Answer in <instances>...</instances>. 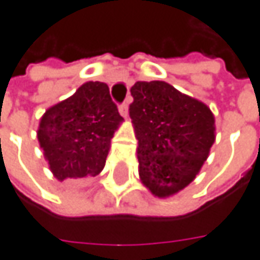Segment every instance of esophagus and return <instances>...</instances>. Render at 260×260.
Here are the masks:
<instances>
[{
	"label": "esophagus",
	"instance_id": "1",
	"mask_svg": "<svg viewBox=\"0 0 260 260\" xmlns=\"http://www.w3.org/2000/svg\"><path fill=\"white\" fill-rule=\"evenodd\" d=\"M118 110H120V114H121L123 117H127V115H128V104H127V102H123V104L118 107Z\"/></svg>",
	"mask_w": 260,
	"mask_h": 260
}]
</instances>
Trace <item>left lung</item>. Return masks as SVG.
<instances>
[{
	"instance_id": "8db88e82",
	"label": "left lung",
	"mask_w": 260,
	"mask_h": 260,
	"mask_svg": "<svg viewBox=\"0 0 260 260\" xmlns=\"http://www.w3.org/2000/svg\"><path fill=\"white\" fill-rule=\"evenodd\" d=\"M130 92L142 183L155 196H171L188 186L206 161L215 140L214 115L165 82H136Z\"/></svg>"
}]
</instances>
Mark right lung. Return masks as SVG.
Returning a JSON list of instances; mask_svg holds the SVG:
<instances>
[{"instance_id": "add662e5", "label": "right lung", "mask_w": 260, "mask_h": 260, "mask_svg": "<svg viewBox=\"0 0 260 260\" xmlns=\"http://www.w3.org/2000/svg\"><path fill=\"white\" fill-rule=\"evenodd\" d=\"M123 117L101 82H87L46 111L38 139L58 180L95 177L105 167L110 142Z\"/></svg>"}]
</instances>
